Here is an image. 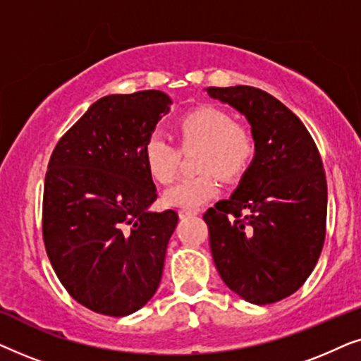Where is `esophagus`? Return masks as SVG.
Here are the masks:
<instances>
[{"label": "esophagus", "mask_w": 361, "mask_h": 361, "mask_svg": "<svg viewBox=\"0 0 361 361\" xmlns=\"http://www.w3.org/2000/svg\"><path fill=\"white\" fill-rule=\"evenodd\" d=\"M197 214H199V212L194 210V209H180V210H179L180 219H185V216H194V215H197Z\"/></svg>", "instance_id": "1"}]
</instances>
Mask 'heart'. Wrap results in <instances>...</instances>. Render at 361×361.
<instances>
[{"mask_svg":"<svg viewBox=\"0 0 361 361\" xmlns=\"http://www.w3.org/2000/svg\"><path fill=\"white\" fill-rule=\"evenodd\" d=\"M180 149L199 147L195 169L199 174L184 177L164 192L166 205L197 209L220 192V177L238 180L246 174L256 157V140L248 126L241 125L230 111L205 105L182 115L176 123ZM141 156L149 176L159 184H171L179 169L177 147L152 133L142 142Z\"/></svg>","mask_w":361,"mask_h":361,"instance_id":"heart-1","label":"heart"}]
</instances>
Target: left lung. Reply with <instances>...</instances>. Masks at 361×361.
Here are the masks:
<instances>
[{
    "label": "left lung",
    "instance_id": "8db88e82",
    "mask_svg": "<svg viewBox=\"0 0 361 361\" xmlns=\"http://www.w3.org/2000/svg\"><path fill=\"white\" fill-rule=\"evenodd\" d=\"M243 113L256 157L228 200L204 214L220 278L251 304H273L305 283L322 251L327 179L302 121L273 95L248 85L210 87Z\"/></svg>",
    "mask_w": 361,
    "mask_h": 361
}]
</instances>
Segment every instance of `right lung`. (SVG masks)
<instances>
[{
    "label": "right lung",
    "mask_w": 361,
    "mask_h": 361,
    "mask_svg": "<svg viewBox=\"0 0 361 361\" xmlns=\"http://www.w3.org/2000/svg\"><path fill=\"white\" fill-rule=\"evenodd\" d=\"M169 105L159 90L103 97L49 159L44 245L67 293L93 312L130 315L161 283L179 215L147 210L157 192L141 147Z\"/></svg>",
    "instance_id": "right-lung-1"
}]
</instances>
